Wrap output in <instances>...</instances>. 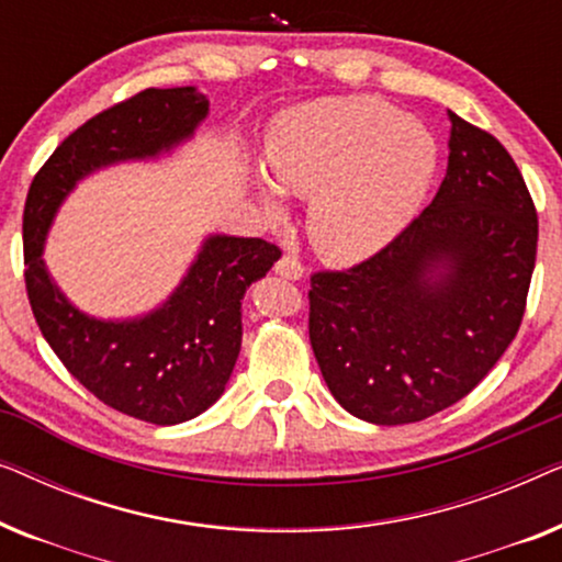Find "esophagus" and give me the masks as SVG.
I'll return each instance as SVG.
<instances>
[{
	"mask_svg": "<svg viewBox=\"0 0 562 562\" xmlns=\"http://www.w3.org/2000/svg\"><path fill=\"white\" fill-rule=\"evenodd\" d=\"M276 273L283 276V279H289V281H299L304 276V266H302V260L294 256H283L279 263H276Z\"/></svg>",
	"mask_w": 562,
	"mask_h": 562,
	"instance_id": "obj_1",
	"label": "esophagus"
}]
</instances>
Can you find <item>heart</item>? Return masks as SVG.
Here are the masks:
<instances>
[{
  "mask_svg": "<svg viewBox=\"0 0 562 562\" xmlns=\"http://www.w3.org/2000/svg\"><path fill=\"white\" fill-rule=\"evenodd\" d=\"M268 166L283 189L312 196L306 229L319 256L350 263L383 248L417 212L437 168V140L383 99L333 97L276 122ZM260 196L281 210L273 181H260Z\"/></svg>",
  "mask_w": 562,
  "mask_h": 562,
  "instance_id": "obj_1",
  "label": "heart"
}]
</instances>
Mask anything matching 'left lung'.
Masks as SVG:
<instances>
[{
	"instance_id": "1",
	"label": "left lung",
	"mask_w": 562,
	"mask_h": 562,
	"mask_svg": "<svg viewBox=\"0 0 562 562\" xmlns=\"http://www.w3.org/2000/svg\"><path fill=\"white\" fill-rule=\"evenodd\" d=\"M448 173L432 204L345 271L310 276V342L352 417L409 425L486 379L519 333L537 210L517 164L450 112Z\"/></svg>"
}]
</instances>
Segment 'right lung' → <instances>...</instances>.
Segmentation results:
<instances>
[{
    "instance_id": "obj_1",
    "label": "right lung",
    "mask_w": 562,
    "mask_h": 562,
    "mask_svg": "<svg viewBox=\"0 0 562 562\" xmlns=\"http://www.w3.org/2000/svg\"><path fill=\"white\" fill-rule=\"evenodd\" d=\"M210 102L194 87L145 89L74 130L30 183L22 214L25 289L66 371L99 402L150 425H179L225 391L243 342L245 289L281 258L260 237H210L164 310L135 322L91 319L53 286L41 252L74 183L114 160L145 158L194 133Z\"/></svg>"
}]
</instances>
